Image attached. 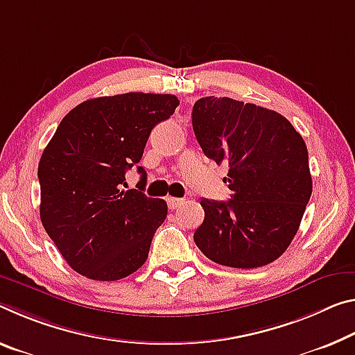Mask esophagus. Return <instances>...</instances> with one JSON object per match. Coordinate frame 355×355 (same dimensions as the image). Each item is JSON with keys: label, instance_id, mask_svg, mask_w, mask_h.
I'll return each mask as SVG.
<instances>
[{"label": "esophagus", "instance_id": "obj_1", "mask_svg": "<svg viewBox=\"0 0 355 355\" xmlns=\"http://www.w3.org/2000/svg\"><path fill=\"white\" fill-rule=\"evenodd\" d=\"M183 199H177V198H167V205H168V208H171V210L173 211V210H177V208L180 207V205H183Z\"/></svg>", "mask_w": 355, "mask_h": 355}]
</instances>
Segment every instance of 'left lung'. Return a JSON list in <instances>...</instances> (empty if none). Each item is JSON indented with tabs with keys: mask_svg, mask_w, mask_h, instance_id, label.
<instances>
[{
	"mask_svg": "<svg viewBox=\"0 0 355 355\" xmlns=\"http://www.w3.org/2000/svg\"><path fill=\"white\" fill-rule=\"evenodd\" d=\"M193 129L207 157L229 164L230 200L202 199L194 232L210 261L234 268L267 266L288 250L311 198L306 145L278 112L230 98H200Z\"/></svg>",
	"mask_w": 355,
	"mask_h": 355,
	"instance_id": "obj_1",
	"label": "left lung"
}]
</instances>
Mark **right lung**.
Masks as SVG:
<instances>
[{
  "mask_svg": "<svg viewBox=\"0 0 355 355\" xmlns=\"http://www.w3.org/2000/svg\"><path fill=\"white\" fill-rule=\"evenodd\" d=\"M173 94L125 93L88 99L56 128L39 161L42 226L72 270L116 281L144 266L167 204L121 189L142 159L151 129L175 112Z\"/></svg>",
  "mask_w": 355,
  "mask_h": 355,
  "instance_id": "1",
  "label": "right lung"
}]
</instances>
